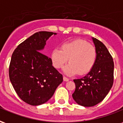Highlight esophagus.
I'll return each mask as SVG.
<instances>
[{
	"instance_id": "34e87169",
	"label": "esophagus",
	"mask_w": 123,
	"mask_h": 123,
	"mask_svg": "<svg viewBox=\"0 0 123 123\" xmlns=\"http://www.w3.org/2000/svg\"><path fill=\"white\" fill-rule=\"evenodd\" d=\"M63 80H64V81H65V82H68V81L69 80V79H68V78L64 76V77H63Z\"/></svg>"
}]
</instances>
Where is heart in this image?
Returning <instances> with one entry per match:
<instances>
[{
    "instance_id": "b5f03b06",
    "label": "heart",
    "mask_w": 123,
    "mask_h": 123,
    "mask_svg": "<svg viewBox=\"0 0 123 123\" xmlns=\"http://www.w3.org/2000/svg\"><path fill=\"white\" fill-rule=\"evenodd\" d=\"M52 64L56 68H64L67 75L87 74L92 69L97 59V51L93 45L82 39H74L61 45V49L55 48L51 53Z\"/></svg>"
}]
</instances>
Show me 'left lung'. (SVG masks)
<instances>
[{"instance_id":"left-lung-1","label":"left lung","mask_w":123,"mask_h":123,"mask_svg":"<svg viewBox=\"0 0 123 123\" xmlns=\"http://www.w3.org/2000/svg\"><path fill=\"white\" fill-rule=\"evenodd\" d=\"M92 39L97 51L95 65L84 77L74 80L76 89L72 98L84 107H92L100 103L113 84L114 62L111 54L102 42L96 38Z\"/></svg>"}]
</instances>
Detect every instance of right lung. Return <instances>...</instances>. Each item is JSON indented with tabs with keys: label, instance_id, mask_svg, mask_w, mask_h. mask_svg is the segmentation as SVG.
<instances>
[{
	"label": "right lung",
	"instance_id": "add662e5",
	"mask_svg": "<svg viewBox=\"0 0 123 123\" xmlns=\"http://www.w3.org/2000/svg\"><path fill=\"white\" fill-rule=\"evenodd\" d=\"M53 34L56 33H35L12 53L10 80L20 99L31 105L47 102L63 81L62 75L53 67L51 58L41 53L47 40Z\"/></svg>",
	"mask_w": 123,
	"mask_h": 123
}]
</instances>
